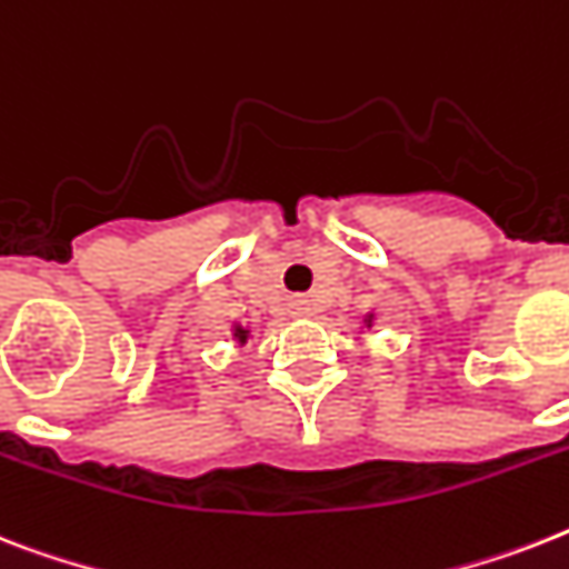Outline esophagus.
<instances>
[{"label": "esophagus", "instance_id": "esophagus-1", "mask_svg": "<svg viewBox=\"0 0 569 569\" xmlns=\"http://www.w3.org/2000/svg\"><path fill=\"white\" fill-rule=\"evenodd\" d=\"M289 307H292L295 318H307L309 312H312V307H309L307 298H292V300H289Z\"/></svg>", "mask_w": 569, "mask_h": 569}]
</instances>
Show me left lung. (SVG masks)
I'll use <instances>...</instances> for the list:
<instances>
[{
  "instance_id": "left-lung-1",
  "label": "left lung",
  "mask_w": 569,
  "mask_h": 569,
  "mask_svg": "<svg viewBox=\"0 0 569 569\" xmlns=\"http://www.w3.org/2000/svg\"><path fill=\"white\" fill-rule=\"evenodd\" d=\"M373 321H377V316H373V312H365L362 327H359V330H373Z\"/></svg>"
}]
</instances>
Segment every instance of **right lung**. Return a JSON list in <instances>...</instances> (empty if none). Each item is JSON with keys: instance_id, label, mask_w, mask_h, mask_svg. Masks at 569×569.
<instances>
[{"instance_id": "right-lung-1", "label": "right lung", "mask_w": 569, "mask_h": 569, "mask_svg": "<svg viewBox=\"0 0 569 569\" xmlns=\"http://www.w3.org/2000/svg\"><path fill=\"white\" fill-rule=\"evenodd\" d=\"M228 336L233 339V345L242 348V345H248V339H251V330L244 325H239V321H228Z\"/></svg>"}]
</instances>
